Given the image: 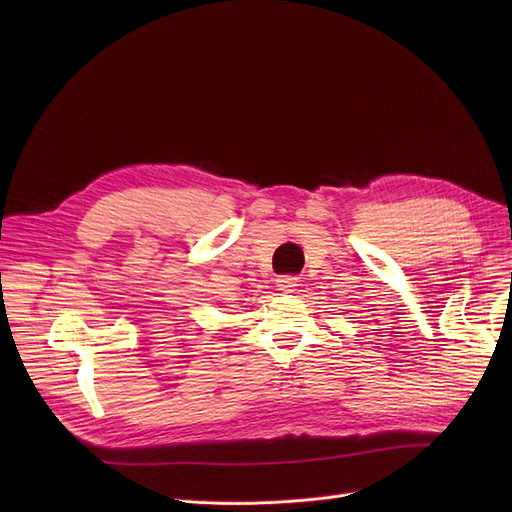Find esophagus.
Masks as SVG:
<instances>
[{"label": "esophagus", "instance_id": "34e87169", "mask_svg": "<svg viewBox=\"0 0 512 512\" xmlns=\"http://www.w3.org/2000/svg\"><path fill=\"white\" fill-rule=\"evenodd\" d=\"M276 282H278V290H282V292H292L294 288L299 286L297 276H280Z\"/></svg>", "mask_w": 512, "mask_h": 512}]
</instances>
